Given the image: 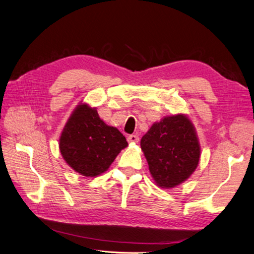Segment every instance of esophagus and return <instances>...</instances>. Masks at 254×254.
<instances>
[{
	"instance_id": "34e87169",
	"label": "esophagus",
	"mask_w": 254,
	"mask_h": 254,
	"mask_svg": "<svg viewBox=\"0 0 254 254\" xmlns=\"http://www.w3.org/2000/svg\"><path fill=\"white\" fill-rule=\"evenodd\" d=\"M127 141L131 142V144H136V142L139 141V137L137 135H129L127 137Z\"/></svg>"
}]
</instances>
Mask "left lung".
I'll return each mask as SVG.
<instances>
[{
    "label": "left lung",
    "instance_id": "left-lung-1",
    "mask_svg": "<svg viewBox=\"0 0 254 254\" xmlns=\"http://www.w3.org/2000/svg\"><path fill=\"white\" fill-rule=\"evenodd\" d=\"M140 148L158 187L172 189L196 170L200 146L194 125L185 114L166 116L142 136Z\"/></svg>",
    "mask_w": 254,
    "mask_h": 254
}]
</instances>
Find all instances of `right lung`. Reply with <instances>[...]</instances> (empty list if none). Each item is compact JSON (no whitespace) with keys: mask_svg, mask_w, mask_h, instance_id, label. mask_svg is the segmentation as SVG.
<instances>
[{"mask_svg":"<svg viewBox=\"0 0 254 254\" xmlns=\"http://www.w3.org/2000/svg\"><path fill=\"white\" fill-rule=\"evenodd\" d=\"M126 147L127 141L119 129L106 125L87 103H79L71 112L59 139L67 165L90 178L105 173Z\"/></svg>","mask_w":254,"mask_h":254,"instance_id":"1","label":"right lung"}]
</instances>
